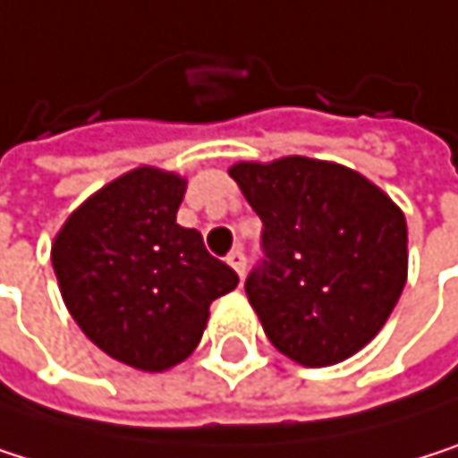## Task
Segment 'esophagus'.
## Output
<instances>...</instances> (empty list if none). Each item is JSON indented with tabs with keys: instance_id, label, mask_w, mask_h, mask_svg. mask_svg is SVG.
<instances>
[{
	"instance_id": "esophagus-1",
	"label": "esophagus",
	"mask_w": 458,
	"mask_h": 458,
	"mask_svg": "<svg viewBox=\"0 0 458 458\" xmlns=\"http://www.w3.org/2000/svg\"><path fill=\"white\" fill-rule=\"evenodd\" d=\"M227 266H231V268L244 279V274H247V258H244L242 250H233L231 255H227Z\"/></svg>"
}]
</instances>
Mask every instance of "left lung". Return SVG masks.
Listing matches in <instances>:
<instances>
[{"label": "left lung", "mask_w": 458, "mask_h": 458, "mask_svg": "<svg viewBox=\"0 0 458 458\" xmlns=\"http://www.w3.org/2000/svg\"><path fill=\"white\" fill-rule=\"evenodd\" d=\"M231 176L263 219L247 295L271 344L306 368L360 352L405 287L403 211L362 174L301 155L236 163Z\"/></svg>", "instance_id": "1"}]
</instances>
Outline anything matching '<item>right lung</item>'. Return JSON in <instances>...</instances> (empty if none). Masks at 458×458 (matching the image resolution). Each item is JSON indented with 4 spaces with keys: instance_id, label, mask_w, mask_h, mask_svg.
I'll use <instances>...</instances> for the list:
<instances>
[{
    "instance_id": "right-lung-1",
    "label": "right lung",
    "mask_w": 458,
    "mask_h": 458,
    "mask_svg": "<svg viewBox=\"0 0 458 458\" xmlns=\"http://www.w3.org/2000/svg\"><path fill=\"white\" fill-rule=\"evenodd\" d=\"M184 179L136 168L88 198L61 227L53 268L80 330L109 357L165 370L198 346L208 306L236 290L195 227L176 225Z\"/></svg>"
}]
</instances>
